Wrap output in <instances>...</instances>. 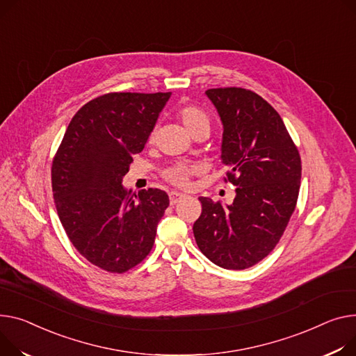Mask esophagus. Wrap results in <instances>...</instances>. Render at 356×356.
Segmentation results:
<instances>
[{"label":"esophagus","instance_id":"obj_1","mask_svg":"<svg viewBox=\"0 0 356 356\" xmlns=\"http://www.w3.org/2000/svg\"><path fill=\"white\" fill-rule=\"evenodd\" d=\"M184 197H186V195L179 193V192H170V193H169V199H170V203H172V204H176V203L181 202Z\"/></svg>","mask_w":356,"mask_h":356}]
</instances>
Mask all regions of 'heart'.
<instances>
[{"instance_id": "heart-1", "label": "heart", "mask_w": 356, "mask_h": 356, "mask_svg": "<svg viewBox=\"0 0 356 356\" xmlns=\"http://www.w3.org/2000/svg\"><path fill=\"white\" fill-rule=\"evenodd\" d=\"M177 115L180 118L181 124L184 126V129L191 134H193L200 127H204V126L210 127L207 115L202 110H199L193 106H186V107L180 108ZM149 140L150 141L154 140V133L150 134ZM193 173H196L195 165L187 164V163H175V164L169 165V168L163 172V177L168 181H170L172 184H175V186L186 187Z\"/></svg>"}]
</instances>
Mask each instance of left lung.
Instances as JSON below:
<instances>
[{"label":"left lung","instance_id":"8db88e82","mask_svg":"<svg viewBox=\"0 0 356 356\" xmlns=\"http://www.w3.org/2000/svg\"><path fill=\"white\" fill-rule=\"evenodd\" d=\"M206 96L223 124L225 181L238 188L227 206L199 197L193 233L213 264L242 270L265 259L285 232L298 202L300 156L277 111L256 92L226 87Z\"/></svg>","mask_w":356,"mask_h":356}]
</instances>
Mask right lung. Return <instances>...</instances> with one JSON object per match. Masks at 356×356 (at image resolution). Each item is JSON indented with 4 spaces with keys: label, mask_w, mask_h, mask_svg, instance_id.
I'll return each instance as SVG.
<instances>
[{
    "label": "right lung",
    "mask_w": 356,
    "mask_h": 356,
    "mask_svg": "<svg viewBox=\"0 0 356 356\" xmlns=\"http://www.w3.org/2000/svg\"><path fill=\"white\" fill-rule=\"evenodd\" d=\"M172 92H108L71 118L51 168L53 196L70 242L90 264L124 273L152 250L169 206L160 188L127 192L122 181L145 149Z\"/></svg>",
    "instance_id": "right-lung-1"
}]
</instances>
